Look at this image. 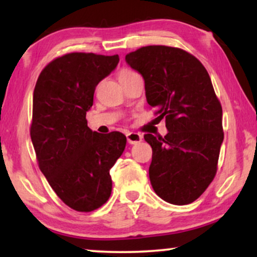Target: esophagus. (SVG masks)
I'll use <instances>...</instances> for the list:
<instances>
[{"label": "esophagus", "instance_id": "34e87169", "mask_svg": "<svg viewBox=\"0 0 257 257\" xmlns=\"http://www.w3.org/2000/svg\"><path fill=\"white\" fill-rule=\"evenodd\" d=\"M126 138H127V142L128 144H138L143 140V136L140 135V133H137V132H128L127 135H126Z\"/></svg>", "mask_w": 257, "mask_h": 257}]
</instances>
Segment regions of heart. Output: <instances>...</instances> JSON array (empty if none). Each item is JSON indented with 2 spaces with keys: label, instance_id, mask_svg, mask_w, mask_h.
Listing matches in <instances>:
<instances>
[{
  "label": "heart",
  "instance_id": "heart-1",
  "mask_svg": "<svg viewBox=\"0 0 257 257\" xmlns=\"http://www.w3.org/2000/svg\"><path fill=\"white\" fill-rule=\"evenodd\" d=\"M132 73H135V72L131 71V70H128V69H122L121 71L119 72V78H120V77H125V76L132 75Z\"/></svg>",
  "mask_w": 257,
  "mask_h": 257
}]
</instances>
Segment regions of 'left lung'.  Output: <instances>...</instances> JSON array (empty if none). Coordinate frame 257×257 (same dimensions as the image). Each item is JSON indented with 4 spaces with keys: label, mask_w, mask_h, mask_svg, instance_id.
I'll list each match as a JSON object with an SVG mask.
<instances>
[{
    "label": "left lung",
    "mask_w": 257,
    "mask_h": 257,
    "mask_svg": "<svg viewBox=\"0 0 257 257\" xmlns=\"http://www.w3.org/2000/svg\"><path fill=\"white\" fill-rule=\"evenodd\" d=\"M145 80L146 99L168 133L144 138L152 147L150 180L173 205L195 201L213 181L223 142L222 106L198 58L179 48L149 45L125 56Z\"/></svg>",
    "instance_id": "8db88e82"
}]
</instances>
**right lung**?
<instances>
[{"mask_svg": "<svg viewBox=\"0 0 257 257\" xmlns=\"http://www.w3.org/2000/svg\"><path fill=\"white\" fill-rule=\"evenodd\" d=\"M118 62V55L70 52L49 63L35 85L30 137L38 167L77 212H92L107 201L110 170L126 146L122 133L100 135L86 120L97 84Z\"/></svg>", "mask_w": 257, "mask_h": 257, "instance_id": "add662e5", "label": "right lung"}]
</instances>
